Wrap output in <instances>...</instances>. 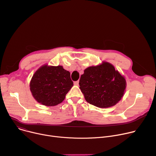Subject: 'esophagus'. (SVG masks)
I'll return each instance as SVG.
<instances>
[{
	"label": "esophagus",
	"mask_w": 156,
	"mask_h": 156,
	"mask_svg": "<svg viewBox=\"0 0 156 156\" xmlns=\"http://www.w3.org/2000/svg\"><path fill=\"white\" fill-rule=\"evenodd\" d=\"M74 84L76 85V86H78V84H79V81H75V82H74Z\"/></svg>",
	"instance_id": "34e87169"
}]
</instances>
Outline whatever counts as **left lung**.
Returning <instances> with one entry per match:
<instances>
[{
  "label": "left lung",
  "mask_w": 156,
  "mask_h": 156,
  "mask_svg": "<svg viewBox=\"0 0 156 156\" xmlns=\"http://www.w3.org/2000/svg\"><path fill=\"white\" fill-rule=\"evenodd\" d=\"M79 84L85 100L90 104L103 108L117 104L127 86L124 76L112 64L105 61L86 68Z\"/></svg>",
  "instance_id": "obj_1"
}]
</instances>
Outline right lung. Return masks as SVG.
Masks as SVG:
<instances>
[{
	"instance_id": "1",
	"label": "right lung",
	"mask_w": 156,
	"mask_h": 156,
	"mask_svg": "<svg viewBox=\"0 0 156 156\" xmlns=\"http://www.w3.org/2000/svg\"><path fill=\"white\" fill-rule=\"evenodd\" d=\"M73 86L70 73L62 66L44 64L34 74L30 82V90L35 100L48 107L62 103Z\"/></svg>"
}]
</instances>
